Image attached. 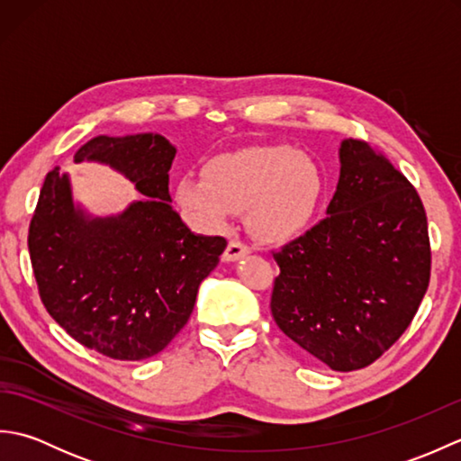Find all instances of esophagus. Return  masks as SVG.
Returning <instances> with one entry per match:
<instances>
[{
	"mask_svg": "<svg viewBox=\"0 0 461 461\" xmlns=\"http://www.w3.org/2000/svg\"><path fill=\"white\" fill-rule=\"evenodd\" d=\"M248 253H249L248 243H243L241 240H231L228 243V248H225V251H223V259L225 261H238L240 258L248 256Z\"/></svg>",
	"mask_w": 461,
	"mask_h": 461,
	"instance_id": "obj_1",
	"label": "esophagus"
}]
</instances>
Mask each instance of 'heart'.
I'll return each mask as SVG.
<instances>
[{
  "label": "heart",
  "instance_id": "obj_1",
  "mask_svg": "<svg viewBox=\"0 0 461 461\" xmlns=\"http://www.w3.org/2000/svg\"><path fill=\"white\" fill-rule=\"evenodd\" d=\"M322 195L317 162L291 146H253L215 156L203 176L184 174L176 200L203 230H218L231 212H248L259 238L281 240L301 231Z\"/></svg>",
  "mask_w": 461,
  "mask_h": 461
}]
</instances>
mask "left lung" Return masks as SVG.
<instances>
[{"mask_svg": "<svg viewBox=\"0 0 461 461\" xmlns=\"http://www.w3.org/2000/svg\"><path fill=\"white\" fill-rule=\"evenodd\" d=\"M327 218L273 253L271 315L303 355L330 370L372 365L402 337L432 269L424 203L384 154L340 144Z\"/></svg>", "mask_w": 461, "mask_h": 461, "instance_id": "obj_1", "label": "left lung"}]
</instances>
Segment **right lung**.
Instances as JSON below:
<instances>
[{
    "mask_svg": "<svg viewBox=\"0 0 461 461\" xmlns=\"http://www.w3.org/2000/svg\"><path fill=\"white\" fill-rule=\"evenodd\" d=\"M174 146L160 134L96 136L75 162L122 172L142 194L121 215L75 208L67 174H47L29 223V258L49 315L83 347L114 360L158 355L188 322L200 283L228 241L195 236L172 210Z\"/></svg>",
    "mask_w": 461,
    "mask_h": 461,
    "instance_id": "add662e5",
    "label": "right lung"
}]
</instances>
